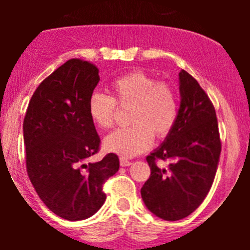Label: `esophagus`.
Wrapping results in <instances>:
<instances>
[{"label": "esophagus", "mask_w": 250, "mask_h": 250, "mask_svg": "<svg viewBox=\"0 0 250 250\" xmlns=\"http://www.w3.org/2000/svg\"><path fill=\"white\" fill-rule=\"evenodd\" d=\"M120 165L121 167H129V165H131V161L125 158H120Z\"/></svg>", "instance_id": "1"}]
</instances>
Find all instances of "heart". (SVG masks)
<instances>
[{
  "label": "heart",
  "instance_id": "1",
  "mask_svg": "<svg viewBox=\"0 0 250 250\" xmlns=\"http://www.w3.org/2000/svg\"><path fill=\"white\" fill-rule=\"evenodd\" d=\"M111 96L95 92L90 96V119L96 126H114L119 109H131L127 129L111 132L104 140L107 151L132 158L151 146L154 136L164 139L179 118V95L174 86L143 71H132L111 83Z\"/></svg>",
  "mask_w": 250,
  "mask_h": 250
}]
</instances>
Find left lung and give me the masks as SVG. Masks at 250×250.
Here are the masks:
<instances>
[{"label": "left lung", "mask_w": 250, "mask_h": 250, "mask_svg": "<svg viewBox=\"0 0 250 250\" xmlns=\"http://www.w3.org/2000/svg\"><path fill=\"white\" fill-rule=\"evenodd\" d=\"M180 109L173 131L164 144L146 156L150 176L141 196L151 213L164 220H180L204 202L215 178L220 141L215 109L207 92L182 70ZM159 160L169 161L167 169Z\"/></svg>", "instance_id": "8db88e82"}]
</instances>
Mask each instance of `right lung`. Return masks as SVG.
Wrapping results in <instances>:
<instances>
[{
  "label": "right lung",
  "instance_id": "add662e5",
  "mask_svg": "<svg viewBox=\"0 0 250 250\" xmlns=\"http://www.w3.org/2000/svg\"><path fill=\"white\" fill-rule=\"evenodd\" d=\"M99 80L94 63L68 60L40 83L23 119L28 178L43 204L72 222L103 207L104 184L120 167L114 152L87 163L101 144L87 110Z\"/></svg>",
  "mask_w": 250,
  "mask_h": 250
}]
</instances>
